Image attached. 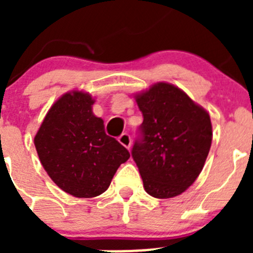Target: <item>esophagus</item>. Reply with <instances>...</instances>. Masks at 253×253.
<instances>
[{
  "mask_svg": "<svg viewBox=\"0 0 253 253\" xmlns=\"http://www.w3.org/2000/svg\"><path fill=\"white\" fill-rule=\"evenodd\" d=\"M119 143L123 144L125 148H130V144H131V139H130V135L128 133H123L122 135L119 137Z\"/></svg>",
  "mask_w": 253,
  "mask_h": 253,
  "instance_id": "esophagus-1",
  "label": "esophagus"
}]
</instances>
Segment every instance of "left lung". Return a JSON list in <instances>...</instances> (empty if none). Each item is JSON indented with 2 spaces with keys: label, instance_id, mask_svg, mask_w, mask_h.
Wrapping results in <instances>:
<instances>
[{
  "label": "left lung",
  "instance_id": "8db88e82",
  "mask_svg": "<svg viewBox=\"0 0 253 253\" xmlns=\"http://www.w3.org/2000/svg\"><path fill=\"white\" fill-rule=\"evenodd\" d=\"M143 114L131 157L144 190L153 198L182 194L200 175L211 146V122L205 109L167 82L135 95Z\"/></svg>",
  "mask_w": 253,
  "mask_h": 253
}]
</instances>
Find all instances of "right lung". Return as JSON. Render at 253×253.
Wrapping results in <instances>:
<instances>
[{"mask_svg":"<svg viewBox=\"0 0 253 253\" xmlns=\"http://www.w3.org/2000/svg\"><path fill=\"white\" fill-rule=\"evenodd\" d=\"M90 93L71 91L53 104L34 138L39 160L58 187L76 198H95L110 186L116 169L130 157L105 133L93 115Z\"/></svg>","mask_w":253,"mask_h":253,"instance_id":"right-lung-1","label":"right lung"}]
</instances>
